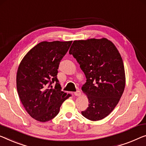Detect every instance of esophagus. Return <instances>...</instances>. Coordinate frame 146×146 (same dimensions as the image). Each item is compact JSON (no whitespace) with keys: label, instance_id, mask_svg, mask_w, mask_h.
<instances>
[{"label":"esophagus","instance_id":"obj_1","mask_svg":"<svg viewBox=\"0 0 146 146\" xmlns=\"http://www.w3.org/2000/svg\"><path fill=\"white\" fill-rule=\"evenodd\" d=\"M74 94H75V96H80V94H81V92H80V90H77V92L74 93Z\"/></svg>","mask_w":146,"mask_h":146}]
</instances>
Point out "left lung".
Segmentation results:
<instances>
[{
  "label": "left lung",
  "mask_w": 146,
  "mask_h": 146,
  "mask_svg": "<svg viewBox=\"0 0 146 146\" xmlns=\"http://www.w3.org/2000/svg\"><path fill=\"white\" fill-rule=\"evenodd\" d=\"M86 78L82 90L88 107L82 115L90 121L105 118L117 105L125 87V73L121 54L107 38L74 40L69 52Z\"/></svg>",
  "instance_id": "left-lung-1"
}]
</instances>
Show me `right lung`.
I'll use <instances>...</instances> for the list:
<instances>
[{"mask_svg": "<svg viewBox=\"0 0 146 146\" xmlns=\"http://www.w3.org/2000/svg\"><path fill=\"white\" fill-rule=\"evenodd\" d=\"M71 43L43 41L30 50L19 64L17 93L25 110L36 121L46 122L54 118L63 102L71 96L61 90L57 74L60 61Z\"/></svg>", "mask_w": 146, "mask_h": 146, "instance_id": "right-lung-1", "label": "right lung"}]
</instances>
